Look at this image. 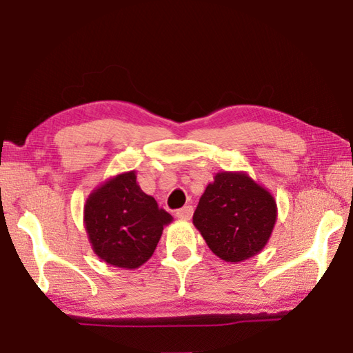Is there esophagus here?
<instances>
[{
  "instance_id": "34e87169",
  "label": "esophagus",
  "mask_w": 353,
  "mask_h": 353,
  "mask_svg": "<svg viewBox=\"0 0 353 353\" xmlns=\"http://www.w3.org/2000/svg\"><path fill=\"white\" fill-rule=\"evenodd\" d=\"M191 214H193V207L191 205H185L176 212V216L179 219H185V221H188L191 218Z\"/></svg>"
}]
</instances>
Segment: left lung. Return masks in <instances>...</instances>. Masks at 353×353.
I'll use <instances>...</instances> for the list:
<instances>
[{"mask_svg":"<svg viewBox=\"0 0 353 353\" xmlns=\"http://www.w3.org/2000/svg\"><path fill=\"white\" fill-rule=\"evenodd\" d=\"M276 221L274 196L244 171L216 172L193 214V224L207 246L229 263L260 254Z\"/></svg>","mask_w":353,"mask_h":353,"instance_id":"obj_1","label":"left lung"}]
</instances>
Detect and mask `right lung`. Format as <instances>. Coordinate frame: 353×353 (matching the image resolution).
<instances>
[{"label":"right lung","instance_id":"right-lung-1","mask_svg":"<svg viewBox=\"0 0 353 353\" xmlns=\"http://www.w3.org/2000/svg\"><path fill=\"white\" fill-rule=\"evenodd\" d=\"M172 216L137 182L135 171L117 174L94 188L83 205L93 252L107 265L137 270L151 259Z\"/></svg>","mask_w":353,"mask_h":353}]
</instances>
